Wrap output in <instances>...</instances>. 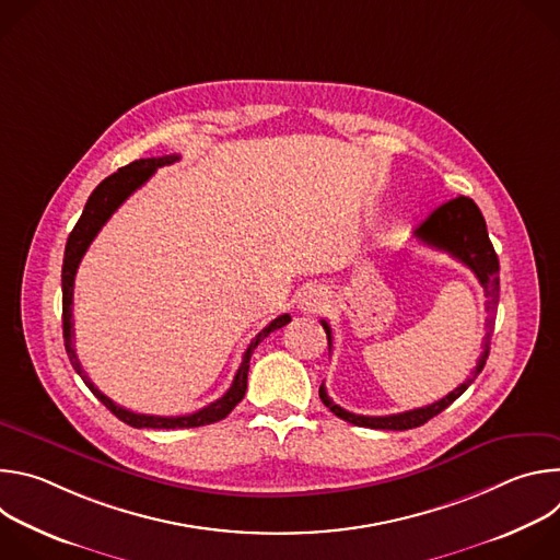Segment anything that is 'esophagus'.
Wrapping results in <instances>:
<instances>
[{
	"instance_id": "obj_1",
	"label": "esophagus",
	"mask_w": 560,
	"mask_h": 560,
	"mask_svg": "<svg viewBox=\"0 0 560 560\" xmlns=\"http://www.w3.org/2000/svg\"><path fill=\"white\" fill-rule=\"evenodd\" d=\"M326 305H328V296L318 285H307L299 294V310L303 314H316V312H322Z\"/></svg>"
}]
</instances>
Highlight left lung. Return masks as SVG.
<instances>
[{
  "mask_svg": "<svg viewBox=\"0 0 560 560\" xmlns=\"http://www.w3.org/2000/svg\"><path fill=\"white\" fill-rule=\"evenodd\" d=\"M417 238L423 242L430 248H436L441 253H447L456 261H460L465 268L474 272L478 283L483 285V292L488 296V332L483 337V354L478 359L476 368L471 370V376L463 381L458 387H454L450 394L439 398L436 404L408 410L401 415H387V417H363V415H352L337 406L332 398L328 396L326 387H318V396L330 412H335L339 419L359 425V428H372V430H412L436 415H441L445 408H450L456 398L474 383V378L481 374L486 368L488 354H490V343H492V332H494V316H497V305H499V257L494 253V246L490 242L488 225L486 219L478 210V206L469 197H454L439 206L419 228H417ZM326 335H328V346L332 348V330L328 322H322Z\"/></svg>",
  "mask_w": 560,
  "mask_h": 560,
  "instance_id": "1",
  "label": "left lung"
}]
</instances>
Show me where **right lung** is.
Wrapping results in <instances>:
<instances>
[{
	"instance_id": "obj_1",
	"label": "right lung",
	"mask_w": 560,
	"mask_h": 560,
	"mask_svg": "<svg viewBox=\"0 0 560 560\" xmlns=\"http://www.w3.org/2000/svg\"><path fill=\"white\" fill-rule=\"evenodd\" d=\"M179 154H166V156H150V159H139V162H132L124 168H119L115 175L106 177L89 197L82 217L74 223L68 242H66V253H63V266H61V324H63V346H66V354L74 368V372L84 378V383L89 385V389L100 398V401L124 423L132 425V428H152V430H184V428H199V425H210L217 423L221 419H225L234 406L242 401L246 387H248V370H250V357L255 352V348L275 330L283 328L285 324H290V314H281L277 316L275 322H270L248 346V350L244 352L242 365H238L232 385L228 387V392L217 398L214 404L186 415V417H152V415H137L130 412L121 406H117L115 401L97 389V385L89 378V374L84 372L82 363L77 359L74 352V330H72V288H74V275L79 264H82V257L86 255L89 246L93 244V238L97 236V232L104 228V223L113 217V212L137 190L141 188L156 168L168 166L173 162H177Z\"/></svg>"
}]
</instances>
